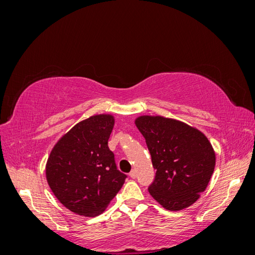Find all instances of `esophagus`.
<instances>
[{
    "mask_svg": "<svg viewBox=\"0 0 255 255\" xmlns=\"http://www.w3.org/2000/svg\"><path fill=\"white\" fill-rule=\"evenodd\" d=\"M129 176L132 177V179H136V176H137V172H136V170H134V169H133V170L129 172Z\"/></svg>",
    "mask_w": 255,
    "mask_h": 255,
    "instance_id": "1",
    "label": "esophagus"
}]
</instances>
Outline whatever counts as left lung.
<instances>
[{
  "instance_id": "left-lung-1",
  "label": "left lung",
  "mask_w": 255,
  "mask_h": 255,
  "mask_svg": "<svg viewBox=\"0 0 255 255\" xmlns=\"http://www.w3.org/2000/svg\"><path fill=\"white\" fill-rule=\"evenodd\" d=\"M135 125L156 170L148 188L150 195L168 211L194 204L206 189L216 163L205 135L186 123L160 116H141Z\"/></svg>"
}]
</instances>
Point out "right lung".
I'll use <instances>...</instances> for the list:
<instances>
[{"label":"right lung","instance_id":"obj_1","mask_svg":"<svg viewBox=\"0 0 255 255\" xmlns=\"http://www.w3.org/2000/svg\"><path fill=\"white\" fill-rule=\"evenodd\" d=\"M112 115H96L79 122L54 145L45 166L53 194L68 210L87 217L102 214L125 184L109 138Z\"/></svg>","mask_w":255,"mask_h":255}]
</instances>
